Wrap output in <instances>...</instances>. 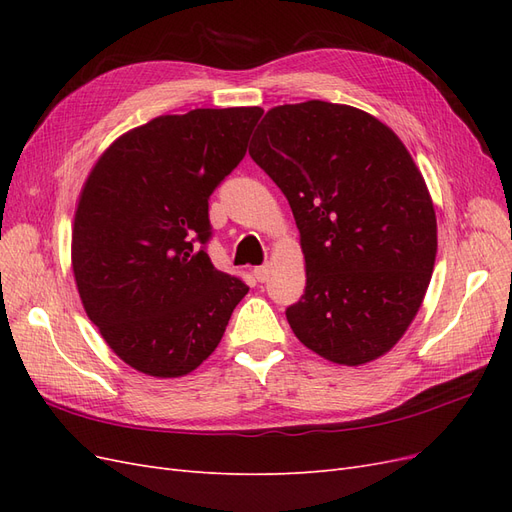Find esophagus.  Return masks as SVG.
Wrapping results in <instances>:
<instances>
[{"mask_svg":"<svg viewBox=\"0 0 512 512\" xmlns=\"http://www.w3.org/2000/svg\"><path fill=\"white\" fill-rule=\"evenodd\" d=\"M269 275H271V267L269 265H262V267L254 269V277H256L258 282H267Z\"/></svg>","mask_w":512,"mask_h":512,"instance_id":"34e87169","label":"esophagus"}]
</instances>
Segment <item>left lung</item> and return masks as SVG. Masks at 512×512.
<instances>
[{"mask_svg": "<svg viewBox=\"0 0 512 512\" xmlns=\"http://www.w3.org/2000/svg\"><path fill=\"white\" fill-rule=\"evenodd\" d=\"M250 156L288 198L301 235L305 294L286 309L294 335L339 365L389 352L438 252L436 211L404 143L359 108L309 100L271 108Z\"/></svg>", "mask_w": 512, "mask_h": 512, "instance_id": "left-lung-1", "label": "left lung"}]
</instances>
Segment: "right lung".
Wrapping results in <instances>:
<instances>
[{
    "label": "right lung",
    "mask_w": 512,
    "mask_h": 512,
    "mask_svg": "<svg viewBox=\"0 0 512 512\" xmlns=\"http://www.w3.org/2000/svg\"><path fill=\"white\" fill-rule=\"evenodd\" d=\"M262 111L196 108L119 136L85 181L72 269L89 320L130 367L190 374L218 348L243 280L213 267L209 196L237 168Z\"/></svg>",
    "instance_id": "right-lung-1"
}]
</instances>
